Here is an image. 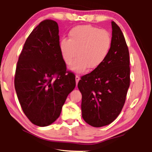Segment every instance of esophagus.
Listing matches in <instances>:
<instances>
[{"label":"esophagus","mask_w":152,"mask_h":152,"mask_svg":"<svg viewBox=\"0 0 152 152\" xmlns=\"http://www.w3.org/2000/svg\"><path fill=\"white\" fill-rule=\"evenodd\" d=\"M80 76L78 75H76V84L78 83V81L80 80Z\"/></svg>","instance_id":"34e87169"}]
</instances>
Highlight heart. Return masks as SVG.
I'll use <instances>...</instances> for the list:
<instances>
[{"label":"heart","mask_w":152,"mask_h":152,"mask_svg":"<svg viewBox=\"0 0 152 152\" xmlns=\"http://www.w3.org/2000/svg\"><path fill=\"white\" fill-rule=\"evenodd\" d=\"M69 39L64 38L60 43L61 57L70 65L76 56L71 69L83 72L87 68L94 70L102 64L109 52L112 43L110 33L105 29L91 26L78 25L69 32ZM78 53H77V51Z\"/></svg>","instance_id":"obj_1"}]
</instances>
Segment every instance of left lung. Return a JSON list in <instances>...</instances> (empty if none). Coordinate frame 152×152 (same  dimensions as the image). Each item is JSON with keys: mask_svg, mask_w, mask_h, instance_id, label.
<instances>
[{"mask_svg": "<svg viewBox=\"0 0 152 152\" xmlns=\"http://www.w3.org/2000/svg\"><path fill=\"white\" fill-rule=\"evenodd\" d=\"M109 52L101 66L81 77L82 115L90 125L100 127L116 119L124 106L130 85L129 53L124 35L114 21Z\"/></svg>", "mask_w": 152, "mask_h": 152, "instance_id": "obj_1", "label": "left lung"}]
</instances>
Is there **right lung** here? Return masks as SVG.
<instances>
[{
	"mask_svg": "<svg viewBox=\"0 0 152 152\" xmlns=\"http://www.w3.org/2000/svg\"><path fill=\"white\" fill-rule=\"evenodd\" d=\"M75 86V75L61 55L58 25L44 20L30 33L17 61L15 88L23 111L33 124L50 125Z\"/></svg>",
	"mask_w": 152,
	"mask_h": 152,
	"instance_id": "right-lung-1",
	"label": "right lung"
}]
</instances>
